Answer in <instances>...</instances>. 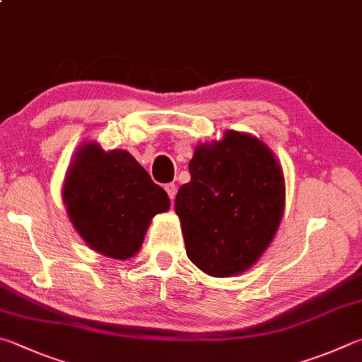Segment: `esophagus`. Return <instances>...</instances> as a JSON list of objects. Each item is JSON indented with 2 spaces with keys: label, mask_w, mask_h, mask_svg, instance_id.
I'll return each instance as SVG.
<instances>
[{
  "label": "esophagus",
  "mask_w": 362,
  "mask_h": 362,
  "mask_svg": "<svg viewBox=\"0 0 362 362\" xmlns=\"http://www.w3.org/2000/svg\"><path fill=\"white\" fill-rule=\"evenodd\" d=\"M164 189H166V193L169 194L170 199L175 198V194H177V185H175V183H168V185L164 187Z\"/></svg>",
  "instance_id": "1"
}]
</instances>
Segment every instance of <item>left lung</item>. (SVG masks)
Here are the masks:
<instances>
[{"instance_id": "1", "label": "left lung", "mask_w": 362, "mask_h": 362, "mask_svg": "<svg viewBox=\"0 0 362 362\" xmlns=\"http://www.w3.org/2000/svg\"><path fill=\"white\" fill-rule=\"evenodd\" d=\"M192 180L175 196L187 255L212 277L252 267L271 244L285 209V179L264 142L238 131L201 144Z\"/></svg>"}]
</instances>
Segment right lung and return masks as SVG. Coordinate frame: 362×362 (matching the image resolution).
Wrapping results in <instances>:
<instances>
[{"mask_svg":"<svg viewBox=\"0 0 362 362\" xmlns=\"http://www.w3.org/2000/svg\"><path fill=\"white\" fill-rule=\"evenodd\" d=\"M69 220L87 245L112 259H128L142 245L156 214L170 202L164 189L124 150L104 152L96 142L77 150L63 183Z\"/></svg>","mask_w":362,"mask_h":362,"instance_id":"right-lung-1","label":"right lung"}]
</instances>
